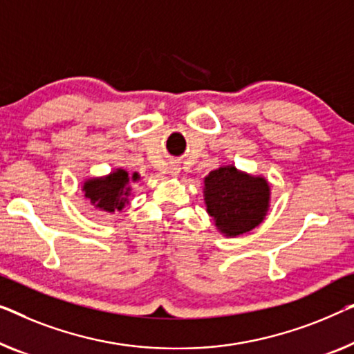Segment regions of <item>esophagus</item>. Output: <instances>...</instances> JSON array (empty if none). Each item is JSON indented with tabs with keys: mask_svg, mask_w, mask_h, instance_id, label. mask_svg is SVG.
Listing matches in <instances>:
<instances>
[{
	"mask_svg": "<svg viewBox=\"0 0 354 354\" xmlns=\"http://www.w3.org/2000/svg\"><path fill=\"white\" fill-rule=\"evenodd\" d=\"M178 172H180V167H178V165H171V174H172V176H178Z\"/></svg>",
	"mask_w": 354,
	"mask_h": 354,
	"instance_id": "1",
	"label": "esophagus"
}]
</instances>
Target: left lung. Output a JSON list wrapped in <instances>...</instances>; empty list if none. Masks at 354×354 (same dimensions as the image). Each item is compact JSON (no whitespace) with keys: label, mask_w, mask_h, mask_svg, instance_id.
Returning a JSON list of instances; mask_svg holds the SVG:
<instances>
[{"label":"left lung","mask_w":354,"mask_h":354,"mask_svg":"<svg viewBox=\"0 0 354 354\" xmlns=\"http://www.w3.org/2000/svg\"><path fill=\"white\" fill-rule=\"evenodd\" d=\"M204 201L218 232L234 238L263 222L270 207V185L263 177L223 166L204 178Z\"/></svg>","instance_id":"8db88e82"}]
</instances>
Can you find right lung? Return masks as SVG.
<instances>
[{"label":"right lung","mask_w":354,"mask_h":354,"mask_svg":"<svg viewBox=\"0 0 354 354\" xmlns=\"http://www.w3.org/2000/svg\"><path fill=\"white\" fill-rule=\"evenodd\" d=\"M139 174L129 176L124 169H116L105 177H94L84 182L83 192L91 204L100 211L115 212L121 211L131 194L129 182L139 180Z\"/></svg>","instance_id":"obj_1"}]
</instances>
